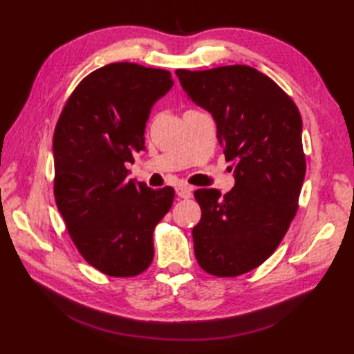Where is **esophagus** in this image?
I'll return each mask as SVG.
<instances>
[{"mask_svg":"<svg viewBox=\"0 0 354 354\" xmlns=\"http://www.w3.org/2000/svg\"><path fill=\"white\" fill-rule=\"evenodd\" d=\"M176 194L179 198H184V199H189L190 196H192V192H193V189L190 185H185V184H179V185H176Z\"/></svg>","mask_w":354,"mask_h":354,"instance_id":"obj_1","label":"esophagus"}]
</instances>
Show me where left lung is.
I'll use <instances>...</instances> for the list:
<instances>
[{"label":"left lung","instance_id":"left-lung-1","mask_svg":"<svg viewBox=\"0 0 354 354\" xmlns=\"http://www.w3.org/2000/svg\"><path fill=\"white\" fill-rule=\"evenodd\" d=\"M181 86L212 114L234 187L194 192L201 221L194 255L205 272L237 277L277 250L298 209L306 175L297 104L266 74L248 65L176 70Z\"/></svg>","mask_w":354,"mask_h":354}]
</instances>
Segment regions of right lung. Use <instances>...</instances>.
Segmentation results:
<instances>
[{
  "instance_id": "right-lung-1",
  "label": "right lung",
  "mask_w": 354,
  "mask_h": 354,
  "mask_svg": "<svg viewBox=\"0 0 354 354\" xmlns=\"http://www.w3.org/2000/svg\"><path fill=\"white\" fill-rule=\"evenodd\" d=\"M171 74L131 62L104 65L80 82L55 129V198L66 230L89 265L133 277L153 260V230L175 190L127 179V162L145 150L153 104Z\"/></svg>"
}]
</instances>
